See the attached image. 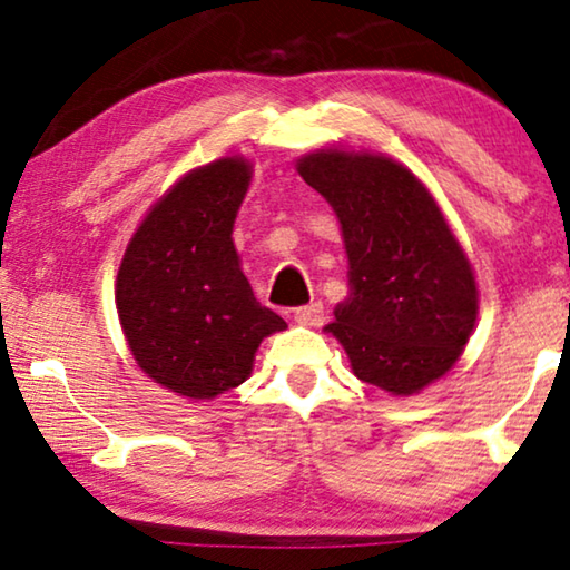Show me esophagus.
Here are the masks:
<instances>
[{"mask_svg": "<svg viewBox=\"0 0 570 570\" xmlns=\"http://www.w3.org/2000/svg\"><path fill=\"white\" fill-rule=\"evenodd\" d=\"M294 320L299 325H323V320H325V307L320 302H312V304H307V307H296L294 309Z\"/></svg>", "mask_w": 570, "mask_h": 570, "instance_id": "obj_1", "label": "esophagus"}]
</instances>
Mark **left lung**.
<instances>
[{"instance_id":"left-lung-1","label":"left lung","mask_w":570,"mask_h":570,"mask_svg":"<svg viewBox=\"0 0 570 570\" xmlns=\"http://www.w3.org/2000/svg\"><path fill=\"white\" fill-rule=\"evenodd\" d=\"M296 170L333 206L348 255V296L327 325L362 382L413 395L460 358L478 286L442 208L395 159L317 149Z\"/></svg>"}]
</instances>
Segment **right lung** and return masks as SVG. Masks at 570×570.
<instances>
[{
    "instance_id": "1",
    "label": "right lung",
    "mask_w": 570,
    "mask_h": 570,
    "mask_svg": "<svg viewBox=\"0 0 570 570\" xmlns=\"http://www.w3.org/2000/svg\"><path fill=\"white\" fill-rule=\"evenodd\" d=\"M245 157L196 167L149 208L116 278V307L128 348L163 387L212 400L253 372L266 335L284 331L255 299L232 243L250 186Z\"/></svg>"
}]
</instances>
